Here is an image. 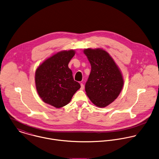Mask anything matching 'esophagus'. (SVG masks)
<instances>
[{"label":"esophagus","mask_w":159,"mask_h":159,"mask_svg":"<svg viewBox=\"0 0 159 159\" xmlns=\"http://www.w3.org/2000/svg\"><path fill=\"white\" fill-rule=\"evenodd\" d=\"M80 86H81L80 89H81V90H84V84H83L82 83L80 84Z\"/></svg>","instance_id":"esophagus-1"}]
</instances>
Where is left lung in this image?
I'll list each match as a JSON object with an SVG mask.
<instances>
[{
  "label": "left lung",
  "mask_w": 159,
  "mask_h": 159,
  "mask_svg": "<svg viewBox=\"0 0 159 159\" xmlns=\"http://www.w3.org/2000/svg\"><path fill=\"white\" fill-rule=\"evenodd\" d=\"M91 65L85 84L86 94L97 107L103 108L115 101L122 90V74L110 55L101 48L84 50Z\"/></svg>",
  "instance_id": "1"
}]
</instances>
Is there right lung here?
I'll list each match as a JSON object with an SVG mask.
<instances>
[{
	"mask_svg": "<svg viewBox=\"0 0 159 159\" xmlns=\"http://www.w3.org/2000/svg\"><path fill=\"white\" fill-rule=\"evenodd\" d=\"M75 51H62L46 59L36 69V91L43 101L56 108L63 107L71 100L80 88L74 80L68 64Z\"/></svg>",
	"mask_w": 159,
	"mask_h": 159,
	"instance_id": "add662e5",
	"label": "right lung"
}]
</instances>
